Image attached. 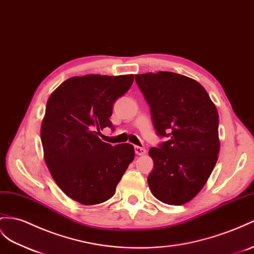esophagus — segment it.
I'll use <instances>...</instances> for the list:
<instances>
[{
    "instance_id": "1",
    "label": "esophagus",
    "mask_w": 254,
    "mask_h": 254,
    "mask_svg": "<svg viewBox=\"0 0 254 254\" xmlns=\"http://www.w3.org/2000/svg\"><path fill=\"white\" fill-rule=\"evenodd\" d=\"M134 150H135V153L137 155H144L146 154V149L144 147H139V146H135L134 147Z\"/></svg>"
}]
</instances>
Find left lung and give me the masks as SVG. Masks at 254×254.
Masks as SVG:
<instances>
[{
    "label": "left lung",
    "mask_w": 254,
    "mask_h": 254,
    "mask_svg": "<svg viewBox=\"0 0 254 254\" xmlns=\"http://www.w3.org/2000/svg\"><path fill=\"white\" fill-rule=\"evenodd\" d=\"M135 80L150 107L157 135L167 137L149 150L154 163L149 188L165 204H186L201 190L217 163V108L203 86L187 76L158 71L135 75Z\"/></svg>",
    "instance_id": "1"
}]
</instances>
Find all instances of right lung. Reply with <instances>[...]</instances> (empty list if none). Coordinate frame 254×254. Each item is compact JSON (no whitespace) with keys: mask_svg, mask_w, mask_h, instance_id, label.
I'll use <instances>...</instances> for the list:
<instances>
[{"mask_svg":"<svg viewBox=\"0 0 254 254\" xmlns=\"http://www.w3.org/2000/svg\"><path fill=\"white\" fill-rule=\"evenodd\" d=\"M133 80L134 75L71 77L48 99L41 129L45 162L60 189L80 204L113 197L134 160L132 145L113 146L99 138L104 127L114 129V103Z\"/></svg>","mask_w":254,"mask_h":254,"instance_id":"right-lung-1","label":"right lung"}]
</instances>
